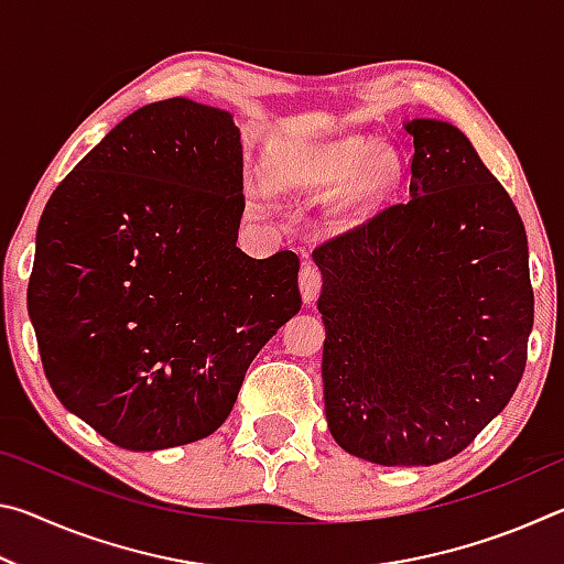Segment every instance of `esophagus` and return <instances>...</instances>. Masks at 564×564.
<instances>
[{"label": "esophagus", "instance_id": "34e87169", "mask_svg": "<svg viewBox=\"0 0 564 564\" xmlns=\"http://www.w3.org/2000/svg\"><path fill=\"white\" fill-rule=\"evenodd\" d=\"M299 285H301V295L305 303L316 301V295L321 293V285H323V275L318 271V265L305 263L301 269V275H299Z\"/></svg>", "mask_w": 564, "mask_h": 564}]
</instances>
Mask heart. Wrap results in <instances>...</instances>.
Instances as JSON below:
<instances>
[{
	"instance_id": "b5f03b06",
	"label": "heart",
	"mask_w": 564,
	"mask_h": 564,
	"mask_svg": "<svg viewBox=\"0 0 564 564\" xmlns=\"http://www.w3.org/2000/svg\"><path fill=\"white\" fill-rule=\"evenodd\" d=\"M398 171L400 161L390 147H373V141L362 137H343L291 151L281 159L279 181L283 186L308 194H318L346 181L338 194L336 214L348 218L368 212L378 198H383L395 184ZM248 196L261 206L269 202L265 181H253Z\"/></svg>"
}]
</instances>
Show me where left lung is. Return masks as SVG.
Here are the masks:
<instances>
[{
    "instance_id": "obj_1",
    "label": "left lung",
    "mask_w": 564,
    "mask_h": 564,
    "mask_svg": "<svg viewBox=\"0 0 564 564\" xmlns=\"http://www.w3.org/2000/svg\"><path fill=\"white\" fill-rule=\"evenodd\" d=\"M410 198L321 243L323 400L343 451L423 467L510 403L534 318L528 236L460 129L413 119Z\"/></svg>"
}]
</instances>
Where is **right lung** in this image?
Returning <instances> with one entry per match:
<instances>
[{
  "label": "right lung",
  "instance_id": "obj_1",
  "mask_svg": "<svg viewBox=\"0 0 564 564\" xmlns=\"http://www.w3.org/2000/svg\"><path fill=\"white\" fill-rule=\"evenodd\" d=\"M241 131L166 99L119 121L52 194L26 289L46 380L123 451L208 437L301 311L293 251L251 259Z\"/></svg>",
  "mask_w": 564,
  "mask_h": 564
}]
</instances>
